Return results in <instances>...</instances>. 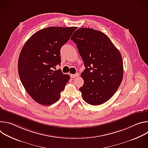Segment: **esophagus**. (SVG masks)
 Returning a JSON list of instances; mask_svg holds the SVG:
<instances>
[{"instance_id": "1", "label": "esophagus", "mask_w": 148, "mask_h": 148, "mask_svg": "<svg viewBox=\"0 0 148 148\" xmlns=\"http://www.w3.org/2000/svg\"><path fill=\"white\" fill-rule=\"evenodd\" d=\"M70 76H71V78H75V77H78V76H79V74H78V73H76V74H71Z\"/></svg>"}]
</instances>
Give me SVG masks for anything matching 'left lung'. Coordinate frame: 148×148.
<instances>
[{"label":"left lung","mask_w":148,"mask_h":148,"mask_svg":"<svg viewBox=\"0 0 148 148\" xmlns=\"http://www.w3.org/2000/svg\"><path fill=\"white\" fill-rule=\"evenodd\" d=\"M77 45L86 69L81 74L84 85L79 88L83 99L92 105L109 100L123 78L122 56L109 37L90 28H79L71 38Z\"/></svg>","instance_id":"left-lung-1"}]
</instances>
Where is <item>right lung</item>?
I'll list each match as a JSON object with an SVG mask.
<instances>
[{
    "label": "right lung",
    "mask_w": 148,
    "mask_h": 148,
    "mask_svg": "<svg viewBox=\"0 0 148 148\" xmlns=\"http://www.w3.org/2000/svg\"><path fill=\"white\" fill-rule=\"evenodd\" d=\"M77 27H49L41 29L26 42L18 60V71L23 86L37 103L50 105L60 98L70 75L60 70V49Z\"/></svg>",
    "instance_id": "add662e5"
}]
</instances>
